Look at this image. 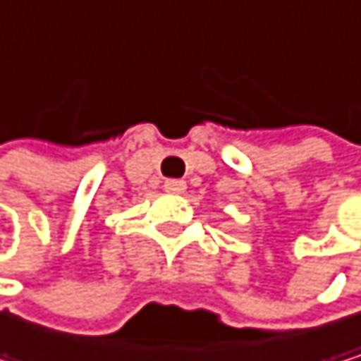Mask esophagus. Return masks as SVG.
Masks as SVG:
<instances>
[{"label": "esophagus", "instance_id": "obj_1", "mask_svg": "<svg viewBox=\"0 0 361 361\" xmlns=\"http://www.w3.org/2000/svg\"><path fill=\"white\" fill-rule=\"evenodd\" d=\"M164 190L171 192V195H182L186 190V182H184V179H166Z\"/></svg>", "mask_w": 361, "mask_h": 361}]
</instances>
